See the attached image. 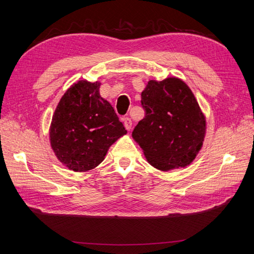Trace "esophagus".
Listing matches in <instances>:
<instances>
[{
  "label": "esophagus",
  "instance_id": "1",
  "mask_svg": "<svg viewBox=\"0 0 254 254\" xmlns=\"http://www.w3.org/2000/svg\"><path fill=\"white\" fill-rule=\"evenodd\" d=\"M123 123H124V127H126V128L127 131L131 130L132 127V120L128 117H126L123 119Z\"/></svg>",
  "mask_w": 254,
  "mask_h": 254
}]
</instances>
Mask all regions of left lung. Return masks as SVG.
<instances>
[{"instance_id":"left-lung-1","label":"left lung","mask_w":254,"mask_h":254,"mask_svg":"<svg viewBox=\"0 0 254 254\" xmlns=\"http://www.w3.org/2000/svg\"><path fill=\"white\" fill-rule=\"evenodd\" d=\"M141 97L145 117L132 136L148 163L164 171L190 164L205 135V119L191 89L181 79L169 77L149 80Z\"/></svg>"}]
</instances>
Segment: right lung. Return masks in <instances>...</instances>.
Listing matches in <instances>:
<instances>
[{"label": "right lung", "instance_id": "obj_1", "mask_svg": "<svg viewBox=\"0 0 254 254\" xmlns=\"http://www.w3.org/2000/svg\"><path fill=\"white\" fill-rule=\"evenodd\" d=\"M99 83L79 80L63 95L50 127L51 146L74 171L98 166L111 145L127 133L112 106L99 95Z\"/></svg>", "mask_w": 254, "mask_h": 254}]
</instances>
